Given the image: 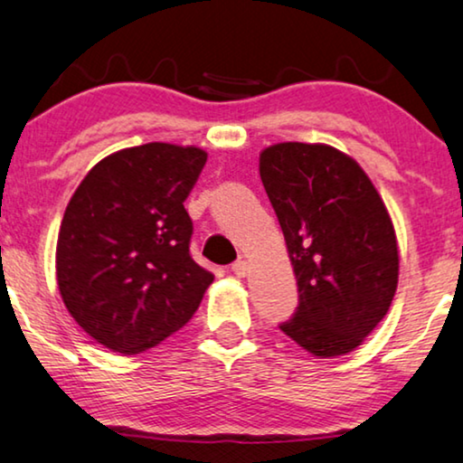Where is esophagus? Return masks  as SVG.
Returning <instances> with one entry per match:
<instances>
[{
    "instance_id": "esophagus-1",
    "label": "esophagus",
    "mask_w": 463,
    "mask_h": 463,
    "mask_svg": "<svg viewBox=\"0 0 463 463\" xmlns=\"http://www.w3.org/2000/svg\"><path fill=\"white\" fill-rule=\"evenodd\" d=\"M232 271H233V274H236L238 278H244V276L250 271V265H249V261H244V259H238V261L232 265Z\"/></svg>"
}]
</instances>
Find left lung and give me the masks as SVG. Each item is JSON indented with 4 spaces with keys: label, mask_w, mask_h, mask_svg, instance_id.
Returning a JSON list of instances; mask_svg holds the SVG:
<instances>
[{
    "label": "left lung",
    "mask_w": 463,
    "mask_h": 463,
    "mask_svg": "<svg viewBox=\"0 0 463 463\" xmlns=\"http://www.w3.org/2000/svg\"><path fill=\"white\" fill-rule=\"evenodd\" d=\"M259 175L299 287L282 333L318 358L345 356L394 299L398 242L388 208L360 164L325 143L269 145Z\"/></svg>",
    "instance_id": "obj_1"
}]
</instances>
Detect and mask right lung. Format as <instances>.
<instances>
[{
	"mask_svg": "<svg viewBox=\"0 0 463 463\" xmlns=\"http://www.w3.org/2000/svg\"><path fill=\"white\" fill-rule=\"evenodd\" d=\"M206 157L194 145L126 147L75 189L56 242V282L97 344L141 354L198 309L214 276L189 255L194 225L183 202Z\"/></svg>",
	"mask_w": 463,
	"mask_h": 463,
	"instance_id": "right-lung-1",
	"label": "right lung"
}]
</instances>
